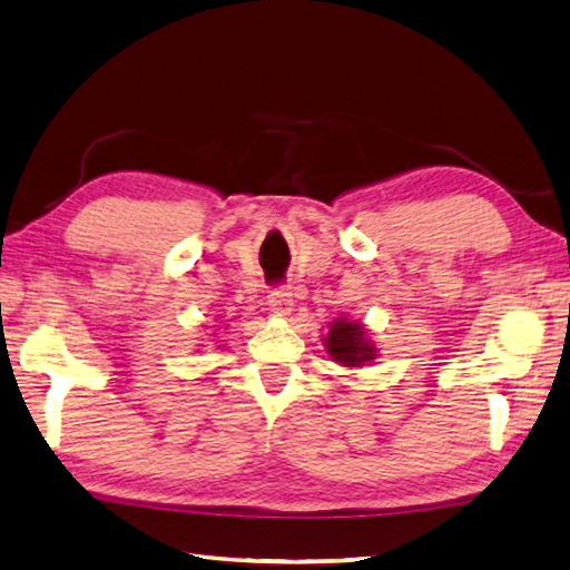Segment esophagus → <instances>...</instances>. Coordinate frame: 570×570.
Returning <instances> with one entry per match:
<instances>
[{
  "mask_svg": "<svg viewBox=\"0 0 570 570\" xmlns=\"http://www.w3.org/2000/svg\"><path fill=\"white\" fill-rule=\"evenodd\" d=\"M268 305L273 312H277V315H289L293 312V293H289L287 287H275L268 293Z\"/></svg>",
  "mask_w": 570,
  "mask_h": 570,
  "instance_id": "esophagus-1",
  "label": "esophagus"
}]
</instances>
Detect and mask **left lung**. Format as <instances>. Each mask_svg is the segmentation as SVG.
Returning <instances> with one entry per match:
<instances>
[{
  "instance_id": "1",
  "label": "left lung",
  "mask_w": 570,
  "mask_h": 570,
  "mask_svg": "<svg viewBox=\"0 0 570 570\" xmlns=\"http://www.w3.org/2000/svg\"><path fill=\"white\" fill-rule=\"evenodd\" d=\"M322 344L332 362L344 368L368 366L379 356L368 330L362 322L350 317H336L334 322H330V332L322 340Z\"/></svg>"
}]
</instances>
